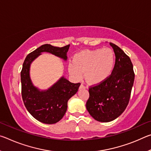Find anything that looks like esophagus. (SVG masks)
<instances>
[{
  "label": "esophagus",
  "mask_w": 151,
  "mask_h": 151,
  "mask_svg": "<svg viewBox=\"0 0 151 151\" xmlns=\"http://www.w3.org/2000/svg\"><path fill=\"white\" fill-rule=\"evenodd\" d=\"M86 88V86L85 85V84L82 83L80 86V88Z\"/></svg>",
  "instance_id": "1"
}]
</instances>
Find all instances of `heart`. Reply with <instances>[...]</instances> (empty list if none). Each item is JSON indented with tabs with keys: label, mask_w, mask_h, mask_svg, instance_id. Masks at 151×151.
Instances as JSON below:
<instances>
[{
	"label": "heart",
	"mask_w": 151,
	"mask_h": 151,
	"mask_svg": "<svg viewBox=\"0 0 151 151\" xmlns=\"http://www.w3.org/2000/svg\"><path fill=\"white\" fill-rule=\"evenodd\" d=\"M114 64V55L108 48L85 50L73 57L68 65V71L76 80H80L85 73L86 81L91 84L100 83L111 75Z\"/></svg>",
	"instance_id": "b5f03b06"
}]
</instances>
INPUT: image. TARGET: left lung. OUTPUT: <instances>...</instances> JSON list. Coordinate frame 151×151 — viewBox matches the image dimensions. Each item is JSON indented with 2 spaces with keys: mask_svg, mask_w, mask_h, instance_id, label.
I'll list each match as a JSON object with an SVG mask.
<instances>
[{
  "mask_svg": "<svg viewBox=\"0 0 151 151\" xmlns=\"http://www.w3.org/2000/svg\"><path fill=\"white\" fill-rule=\"evenodd\" d=\"M115 55L111 75L104 81L89 86L86 107L97 121L107 122L119 117L129 103L134 80L133 65L129 56L110 42Z\"/></svg>",
  "mask_w": 151,
  "mask_h": 151,
  "instance_id": "left-lung-1",
  "label": "left lung"
}]
</instances>
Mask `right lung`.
Segmentation results:
<instances>
[{
    "instance_id": "right-lung-1",
    "label": "right lung",
    "mask_w": 151,
    "mask_h": 151,
    "mask_svg": "<svg viewBox=\"0 0 151 151\" xmlns=\"http://www.w3.org/2000/svg\"><path fill=\"white\" fill-rule=\"evenodd\" d=\"M70 45L63 47L46 44L27 56L20 72L21 94L24 106L30 114L45 124H55L65 115L68 99L78 91L80 83H73L64 77L46 91H39L32 85L29 76L30 63L42 52H48L66 60Z\"/></svg>"
}]
</instances>
